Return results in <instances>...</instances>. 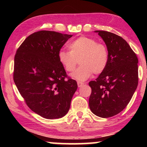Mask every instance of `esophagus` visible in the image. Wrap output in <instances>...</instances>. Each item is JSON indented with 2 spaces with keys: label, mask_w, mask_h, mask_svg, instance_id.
Wrapping results in <instances>:
<instances>
[{
  "label": "esophagus",
  "mask_w": 147,
  "mask_h": 147,
  "mask_svg": "<svg viewBox=\"0 0 147 147\" xmlns=\"http://www.w3.org/2000/svg\"><path fill=\"white\" fill-rule=\"evenodd\" d=\"M77 84H78V88H80V87H81L82 86H83L84 84L83 82H77Z\"/></svg>",
  "instance_id": "34e87169"
}]
</instances>
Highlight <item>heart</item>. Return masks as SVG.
Returning <instances> with one entry per match:
<instances>
[{
  "label": "heart",
  "instance_id": "b5f03b06",
  "mask_svg": "<svg viewBox=\"0 0 147 147\" xmlns=\"http://www.w3.org/2000/svg\"><path fill=\"white\" fill-rule=\"evenodd\" d=\"M69 51L61 50L59 61L67 72L74 70L78 61L80 66L71 76L78 81H84L92 76L100 74L108 63L109 54L106 47L89 37L81 36L69 44Z\"/></svg>",
  "mask_w": 147,
  "mask_h": 147
}]
</instances>
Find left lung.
<instances>
[{
	"instance_id": "obj_1",
	"label": "left lung",
	"mask_w": 147,
	"mask_h": 147,
	"mask_svg": "<svg viewBox=\"0 0 147 147\" xmlns=\"http://www.w3.org/2000/svg\"><path fill=\"white\" fill-rule=\"evenodd\" d=\"M106 45L109 59L106 67L95 80L89 82L91 94L89 106L94 115L108 118L128 105L138 85V59L121 36L96 30Z\"/></svg>"
}]
</instances>
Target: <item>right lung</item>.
I'll return each mask as SVG.
<instances>
[{
    "instance_id": "add662e5",
    "label": "right lung",
    "mask_w": 147,
    "mask_h": 147,
    "mask_svg": "<svg viewBox=\"0 0 147 147\" xmlns=\"http://www.w3.org/2000/svg\"><path fill=\"white\" fill-rule=\"evenodd\" d=\"M72 36L39 31L27 37L16 52L14 82L27 106L42 117L53 119L65 115L78 88L58 59L61 47Z\"/></svg>"
}]
</instances>
